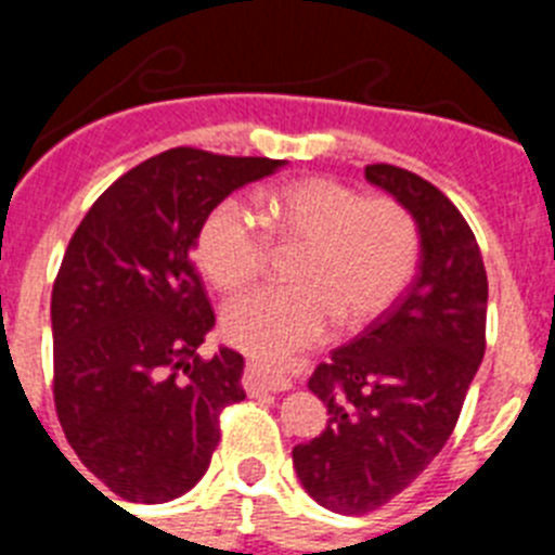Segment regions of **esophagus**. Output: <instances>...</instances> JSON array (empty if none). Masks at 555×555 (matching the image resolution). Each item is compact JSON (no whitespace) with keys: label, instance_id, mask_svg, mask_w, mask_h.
Listing matches in <instances>:
<instances>
[{"label":"esophagus","instance_id":"1","mask_svg":"<svg viewBox=\"0 0 555 555\" xmlns=\"http://www.w3.org/2000/svg\"><path fill=\"white\" fill-rule=\"evenodd\" d=\"M249 384L261 391H288L292 389V380L281 372H274L272 366L261 364V361H253L249 364Z\"/></svg>","mask_w":555,"mask_h":555}]
</instances>
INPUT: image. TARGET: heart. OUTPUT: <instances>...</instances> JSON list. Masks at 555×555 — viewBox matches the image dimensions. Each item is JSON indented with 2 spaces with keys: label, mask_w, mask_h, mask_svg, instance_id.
<instances>
[{
  "label": "heart",
  "mask_w": 555,
  "mask_h": 555,
  "mask_svg": "<svg viewBox=\"0 0 555 555\" xmlns=\"http://www.w3.org/2000/svg\"><path fill=\"white\" fill-rule=\"evenodd\" d=\"M278 244H300L294 286L249 292L222 311V333L249 356L281 364L320 345L333 320L364 327L384 317L414 278L420 233L391 199H364L331 178L278 185L263 199ZM269 235L238 199L210 210L197 235V263L219 292H238L263 272Z\"/></svg>",
  "instance_id": "b5f03b06"
}]
</instances>
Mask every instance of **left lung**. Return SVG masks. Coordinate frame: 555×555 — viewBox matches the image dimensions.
I'll return each instance as SVG.
<instances>
[{
    "instance_id": "obj_1",
    "label": "left lung",
    "mask_w": 555,
    "mask_h": 555,
    "mask_svg": "<svg viewBox=\"0 0 555 555\" xmlns=\"http://www.w3.org/2000/svg\"><path fill=\"white\" fill-rule=\"evenodd\" d=\"M364 175L414 219L420 269L384 317L308 377L327 425L292 450L294 473L336 514L384 506L439 455L487 347V269L459 208L414 171L375 164Z\"/></svg>"
}]
</instances>
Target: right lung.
Returning a JSON list of instances; mask_svg holds the SVG:
<instances>
[{
  "mask_svg": "<svg viewBox=\"0 0 555 555\" xmlns=\"http://www.w3.org/2000/svg\"><path fill=\"white\" fill-rule=\"evenodd\" d=\"M286 160L166 150L91 205L52 288L55 409L88 473L130 503L194 489L219 414L247 397L244 358L199 345L217 320L191 267L208 214Z\"/></svg>",
  "mask_w": 555,
  "mask_h": 555,
  "instance_id": "right-lung-1",
  "label": "right lung"
}]
</instances>
